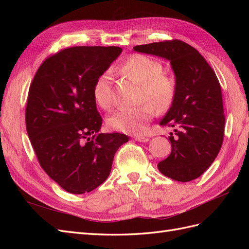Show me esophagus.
Returning <instances> with one entry per match:
<instances>
[{"label":"esophagus","instance_id":"34e87169","mask_svg":"<svg viewBox=\"0 0 249 249\" xmlns=\"http://www.w3.org/2000/svg\"><path fill=\"white\" fill-rule=\"evenodd\" d=\"M133 138L138 142H147L149 140L148 137H144V136H134Z\"/></svg>","mask_w":249,"mask_h":249}]
</instances>
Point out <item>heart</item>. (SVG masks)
<instances>
[{
  "instance_id": "heart-1",
  "label": "heart",
  "mask_w": 249,
  "mask_h": 249,
  "mask_svg": "<svg viewBox=\"0 0 249 249\" xmlns=\"http://www.w3.org/2000/svg\"><path fill=\"white\" fill-rule=\"evenodd\" d=\"M126 76L141 84L140 101L148 102L141 107L134 109H120L108 118L111 129L129 135H141L158 112L167 111L177 94V83L169 74L163 73V64L156 59L145 55L135 54L127 58L120 65ZM92 94L97 106L109 109L113 102L112 78L107 71L95 80Z\"/></svg>"
}]
</instances>
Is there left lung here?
<instances>
[{
	"label": "left lung",
	"mask_w": 249,
	"mask_h": 249,
	"mask_svg": "<svg viewBox=\"0 0 249 249\" xmlns=\"http://www.w3.org/2000/svg\"><path fill=\"white\" fill-rule=\"evenodd\" d=\"M134 51L170 61L177 94L160 124L175 127V134L169 136L171 153L158 168L178 182H190L211 166L222 145L225 118L219 81L199 52L182 40L141 44Z\"/></svg>",
	"instance_id": "8db88e82"
}]
</instances>
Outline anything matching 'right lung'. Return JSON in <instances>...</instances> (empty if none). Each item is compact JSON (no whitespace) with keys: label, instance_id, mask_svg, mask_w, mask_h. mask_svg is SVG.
I'll return each mask as SVG.
<instances>
[{"label":"right lung","instance_id":"1","mask_svg":"<svg viewBox=\"0 0 249 249\" xmlns=\"http://www.w3.org/2000/svg\"><path fill=\"white\" fill-rule=\"evenodd\" d=\"M119 47H72L46 59L30 85L26 126L42 169L65 191L83 194L110 175L124 134L100 133L95 80L120 55Z\"/></svg>","mask_w":249,"mask_h":249}]
</instances>
